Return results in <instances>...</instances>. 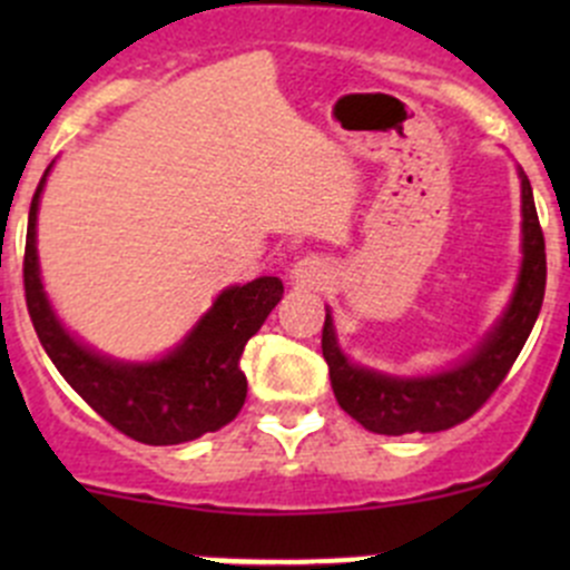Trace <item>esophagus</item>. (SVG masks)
<instances>
[{
  "instance_id": "1",
  "label": "esophagus",
  "mask_w": 570,
  "mask_h": 570,
  "mask_svg": "<svg viewBox=\"0 0 570 570\" xmlns=\"http://www.w3.org/2000/svg\"><path fill=\"white\" fill-rule=\"evenodd\" d=\"M289 278L301 286H322L327 281V264L317 256H303L292 264Z\"/></svg>"
}]
</instances>
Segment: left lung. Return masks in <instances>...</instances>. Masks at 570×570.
I'll return each mask as SVG.
<instances>
[{
  "label": "left lung",
  "mask_w": 570,
  "mask_h": 570,
  "mask_svg": "<svg viewBox=\"0 0 570 570\" xmlns=\"http://www.w3.org/2000/svg\"><path fill=\"white\" fill-rule=\"evenodd\" d=\"M521 178V267L502 317L452 366L430 375H389L370 370L338 347L331 308H325L322 355L342 411L381 435L439 433L465 422L504 381L530 338L546 292V243L530 178Z\"/></svg>",
  "instance_id": "obj_1"
}]
</instances>
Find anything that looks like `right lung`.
<instances>
[{"instance_id": "1", "label": "right lung", "mask_w": 570, "mask_h": 570, "mask_svg": "<svg viewBox=\"0 0 570 570\" xmlns=\"http://www.w3.org/2000/svg\"><path fill=\"white\" fill-rule=\"evenodd\" d=\"M51 165L32 195L24 248L27 308L51 364L101 419L142 444H184L220 430L237 416L248 394L239 358L278 306L281 278L262 275L250 284L226 286L193 331L159 358H109L62 325L40 281L38 206Z\"/></svg>"}]
</instances>
